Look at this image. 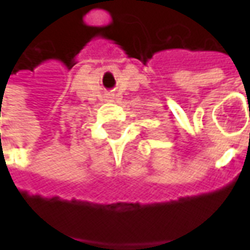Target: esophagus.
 I'll list each match as a JSON object with an SVG mask.
<instances>
[{
	"mask_svg": "<svg viewBox=\"0 0 250 250\" xmlns=\"http://www.w3.org/2000/svg\"><path fill=\"white\" fill-rule=\"evenodd\" d=\"M107 100H108V102H114L115 96H114V95H112V93H109L108 96H107Z\"/></svg>",
	"mask_w": 250,
	"mask_h": 250,
	"instance_id": "esophagus-1",
	"label": "esophagus"
}]
</instances>
